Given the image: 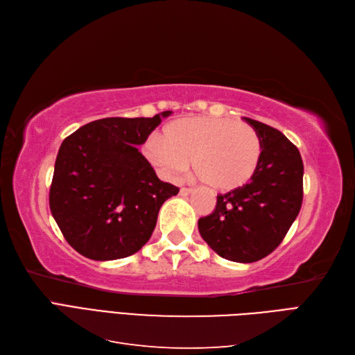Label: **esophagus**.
I'll return each instance as SVG.
<instances>
[{
	"label": "esophagus",
	"mask_w": 355,
	"mask_h": 355,
	"mask_svg": "<svg viewBox=\"0 0 355 355\" xmlns=\"http://www.w3.org/2000/svg\"><path fill=\"white\" fill-rule=\"evenodd\" d=\"M191 192H192V189L191 188H180V191H179V194L180 196H189L191 194Z\"/></svg>",
	"instance_id": "34e87169"
}]
</instances>
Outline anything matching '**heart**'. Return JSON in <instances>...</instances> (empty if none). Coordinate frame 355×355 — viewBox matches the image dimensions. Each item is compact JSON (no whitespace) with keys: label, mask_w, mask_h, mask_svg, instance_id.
I'll return each instance as SVG.
<instances>
[{"label":"heart","mask_w":355,"mask_h":355,"mask_svg":"<svg viewBox=\"0 0 355 355\" xmlns=\"http://www.w3.org/2000/svg\"><path fill=\"white\" fill-rule=\"evenodd\" d=\"M144 154L167 179H176L191 159L198 179L216 191L249 182L261 163L262 144L254 128L231 118L192 116L164 127V139L148 137Z\"/></svg>","instance_id":"b5f03b06"}]
</instances>
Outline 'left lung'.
Segmentation results:
<instances>
[{"mask_svg":"<svg viewBox=\"0 0 355 355\" xmlns=\"http://www.w3.org/2000/svg\"><path fill=\"white\" fill-rule=\"evenodd\" d=\"M244 120L261 137L259 167L244 187L218 196L211 214L198 219V231L223 259L252 263L280 245L299 214L304 163L282 132L252 118Z\"/></svg>","mask_w":355,"mask_h":355,"instance_id":"1","label":"left lung"}]
</instances>
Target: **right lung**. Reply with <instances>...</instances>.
<instances>
[{
	"mask_svg": "<svg viewBox=\"0 0 355 355\" xmlns=\"http://www.w3.org/2000/svg\"><path fill=\"white\" fill-rule=\"evenodd\" d=\"M170 114L102 118L62 142L50 210L80 254L93 261L121 259L151 239L161 206L179 188L159 180L137 146Z\"/></svg>",
	"mask_w": 355,
	"mask_h": 355,
	"instance_id": "obj_1",
	"label": "right lung"
}]
</instances>
